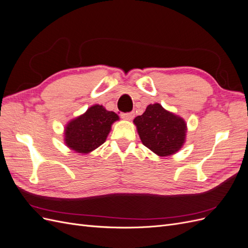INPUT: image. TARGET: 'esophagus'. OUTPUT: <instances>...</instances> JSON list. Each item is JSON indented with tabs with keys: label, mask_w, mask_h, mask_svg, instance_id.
<instances>
[{
	"label": "esophagus",
	"mask_w": 248,
	"mask_h": 248,
	"mask_svg": "<svg viewBox=\"0 0 248 248\" xmlns=\"http://www.w3.org/2000/svg\"><path fill=\"white\" fill-rule=\"evenodd\" d=\"M121 117L122 119L127 120V121H130V120H132L134 117V112H123Z\"/></svg>",
	"instance_id": "obj_1"
}]
</instances>
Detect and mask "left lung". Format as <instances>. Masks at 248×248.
Masks as SVG:
<instances>
[{"instance_id":"8db88e82","label":"left lung","mask_w":248,"mask_h":248,"mask_svg":"<svg viewBox=\"0 0 248 248\" xmlns=\"http://www.w3.org/2000/svg\"><path fill=\"white\" fill-rule=\"evenodd\" d=\"M133 122L142 144L157 155L174 154L184 144L187 130L184 120L166 110L159 103L150 104Z\"/></svg>"}]
</instances>
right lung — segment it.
<instances>
[{
	"mask_svg": "<svg viewBox=\"0 0 248 248\" xmlns=\"http://www.w3.org/2000/svg\"><path fill=\"white\" fill-rule=\"evenodd\" d=\"M119 117L102 106H93L84 115L72 120L65 129V142L78 153H89L107 140L110 126Z\"/></svg>",
	"mask_w": 248,
	"mask_h": 248,
	"instance_id": "1",
	"label": "right lung"
}]
</instances>
